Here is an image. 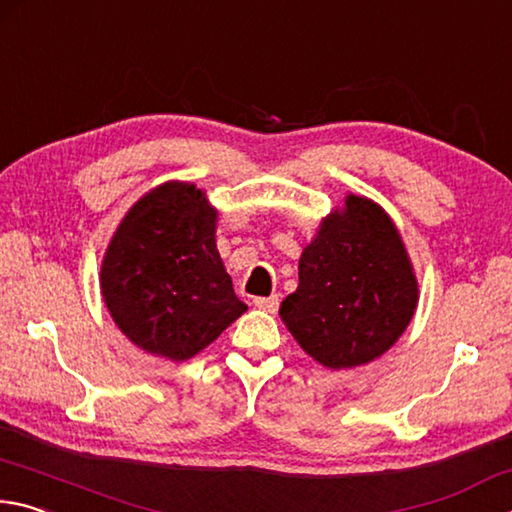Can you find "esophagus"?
Wrapping results in <instances>:
<instances>
[{
	"label": "esophagus",
	"mask_w": 512,
	"mask_h": 512,
	"mask_svg": "<svg viewBox=\"0 0 512 512\" xmlns=\"http://www.w3.org/2000/svg\"><path fill=\"white\" fill-rule=\"evenodd\" d=\"M279 303H281V299H279V294H272V297H256L254 299V306L258 308V310H265V312H274L279 310Z\"/></svg>",
	"instance_id": "esophagus-1"
}]
</instances>
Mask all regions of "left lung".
Returning <instances> with one entry per match:
<instances>
[{"instance_id":"left-lung-1","label":"left lung","mask_w":512,"mask_h":512,"mask_svg":"<svg viewBox=\"0 0 512 512\" xmlns=\"http://www.w3.org/2000/svg\"><path fill=\"white\" fill-rule=\"evenodd\" d=\"M418 303L414 267L378 204L348 195L303 249L299 288L281 319L299 346L328 369L369 364L398 342Z\"/></svg>"}]
</instances>
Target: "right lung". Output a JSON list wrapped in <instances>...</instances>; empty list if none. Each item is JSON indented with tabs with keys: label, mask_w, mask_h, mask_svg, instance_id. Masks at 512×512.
<instances>
[{
	"label": "right lung",
	"mask_w": 512,
	"mask_h": 512,
	"mask_svg": "<svg viewBox=\"0 0 512 512\" xmlns=\"http://www.w3.org/2000/svg\"><path fill=\"white\" fill-rule=\"evenodd\" d=\"M215 218L200 188L168 182L116 229L101 292L116 326L143 351L184 362L247 310L215 247Z\"/></svg>",
	"instance_id": "add662e5"
}]
</instances>
